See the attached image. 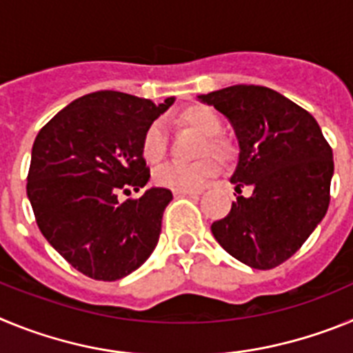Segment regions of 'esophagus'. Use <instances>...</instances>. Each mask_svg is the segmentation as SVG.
I'll return each mask as SVG.
<instances>
[{
  "mask_svg": "<svg viewBox=\"0 0 353 353\" xmlns=\"http://www.w3.org/2000/svg\"><path fill=\"white\" fill-rule=\"evenodd\" d=\"M173 192L176 196H198V194H201V191H199V189H174Z\"/></svg>",
  "mask_w": 353,
  "mask_h": 353,
  "instance_id": "1",
  "label": "esophagus"
}]
</instances>
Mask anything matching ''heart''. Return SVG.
Masks as SVG:
<instances>
[{
	"label": "heart",
	"instance_id": "obj_1",
	"mask_svg": "<svg viewBox=\"0 0 353 353\" xmlns=\"http://www.w3.org/2000/svg\"><path fill=\"white\" fill-rule=\"evenodd\" d=\"M180 120L185 125L192 127L199 134L207 136L201 154H212L219 159H228L232 155V146L226 139L219 138L217 134L223 130V118L215 109L208 105H191L183 109ZM143 157L152 164H157L166 157L168 136L161 121H155L146 129L141 141ZM217 173V162L214 159H201L192 164H180L171 162L155 171V182L171 189H199Z\"/></svg>",
	"mask_w": 353,
	"mask_h": 353
}]
</instances>
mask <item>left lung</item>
<instances>
[{"label":"left lung","mask_w":353,"mask_h":353,"mask_svg":"<svg viewBox=\"0 0 353 353\" xmlns=\"http://www.w3.org/2000/svg\"><path fill=\"white\" fill-rule=\"evenodd\" d=\"M232 121L239 159L230 182L239 196L224 219L212 224L215 240L251 269L269 270L299 251L329 208L332 150L305 109L281 93L235 84L198 95Z\"/></svg>","instance_id":"obj_1"}]
</instances>
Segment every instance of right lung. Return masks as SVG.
<instances>
[{
  "label": "right lung",
  "mask_w": 353,
  "mask_h": 353,
  "mask_svg": "<svg viewBox=\"0 0 353 353\" xmlns=\"http://www.w3.org/2000/svg\"><path fill=\"white\" fill-rule=\"evenodd\" d=\"M173 102L168 97L154 104L111 90L88 93L37 136L28 199L46 240L84 276L117 281L154 252L173 194L150 187L141 198L120 203L118 192L148 183L143 136Z\"/></svg>",
  "instance_id": "obj_1"
}]
</instances>
